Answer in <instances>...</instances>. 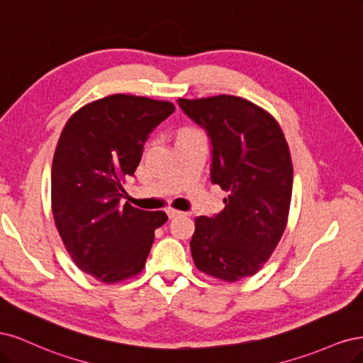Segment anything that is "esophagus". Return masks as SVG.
I'll use <instances>...</instances> for the list:
<instances>
[{"label":"esophagus","mask_w":363,"mask_h":363,"mask_svg":"<svg viewBox=\"0 0 363 363\" xmlns=\"http://www.w3.org/2000/svg\"><path fill=\"white\" fill-rule=\"evenodd\" d=\"M182 214H184V213L178 211V209L167 208V216H169V218H174V217H178V216H182Z\"/></svg>","instance_id":"esophagus-1"}]
</instances>
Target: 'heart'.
Segmentation results:
<instances>
[{
    "instance_id": "obj_1",
    "label": "heart",
    "mask_w": 363,
    "mask_h": 363,
    "mask_svg": "<svg viewBox=\"0 0 363 363\" xmlns=\"http://www.w3.org/2000/svg\"><path fill=\"white\" fill-rule=\"evenodd\" d=\"M186 131H193V128H184V130H181V131H179V134L186 133Z\"/></svg>"
}]
</instances>
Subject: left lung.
Returning <instances> with one entry per match:
<instances>
[{
    "label": "left lung",
    "instance_id": "left-lung-1",
    "mask_svg": "<svg viewBox=\"0 0 363 363\" xmlns=\"http://www.w3.org/2000/svg\"><path fill=\"white\" fill-rule=\"evenodd\" d=\"M213 143L211 181L225 209L194 220L197 270L225 282L258 273L282 238L292 194V161L282 128L258 105L232 95L178 99Z\"/></svg>",
    "mask_w": 363,
    "mask_h": 363
}]
</instances>
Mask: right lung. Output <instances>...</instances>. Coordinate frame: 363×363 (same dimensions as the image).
Returning a JSON list of instances; mask_svg holds the SVG:
<instances>
[{"instance_id": "add662e5", "label": "right lung", "mask_w": 363, "mask_h": 363, "mask_svg": "<svg viewBox=\"0 0 363 363\" xmlns=\"http://www.w3.org/2000/svg\"><path fill=\"white\" fill-rule=\"evenodd\" d=\"M174 111L169 101L116 95L75 111L52 158L51 208L67 253L104 284L142 273L164 211L121 205L154 128Z\"/></svg>"}]
</instances>
